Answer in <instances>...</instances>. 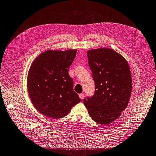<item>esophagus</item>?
<instances>
[{
    "instance_id": "34e87169",
    "label": "esophagus",
    "mask_w": 156,
    "mask_h": 156,
    "mask_svg": "<svg viewBox=\"0 0 156 156\" xmlns=\"http://www.w3.org/2000/svg\"><path fill=\"white\" fill-rule=\"evenodd\" d=\"M79 98L80 99H83L84 98V95L83 94V93H80V94L79 95Z\"/></svg>"
}]
</instances>
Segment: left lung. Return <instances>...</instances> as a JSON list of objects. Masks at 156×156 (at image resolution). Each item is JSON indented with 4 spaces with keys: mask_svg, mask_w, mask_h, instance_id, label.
Returning <instances> with one entry per match:
<instances>
[{
    "mask_svg": "<svg viewBox=\"0 0 156 156\" xmlns=\"http://www.w3.org/2000/svg\"><path fill=\"white\" fill-rule=\"evenodd\" d=\"M87 55L95 91L84 99V104L93 120L109 125L129 104L133 88L130 67L121 54L109 48L91 49Z\"/></svg>",
    "mask_w": 156,
    "mask_h": 156,
    "instance_id": "left-lung-1",
    "label": "left lung"
}]
</instances>
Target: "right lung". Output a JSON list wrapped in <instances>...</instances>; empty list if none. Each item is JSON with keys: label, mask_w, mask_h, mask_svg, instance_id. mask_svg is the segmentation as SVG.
Wrapping results in <instances>:
<instances>
[{"label": "right lung", "mask_w": 156, "mask_h": 156, "mask_svg": "<svg viewBox=\"0 0 156 156\" xmlns=\"http://www.w3.org/2000/svg\"><path fill=\"white\" fill-rule=\"evenodd\" d=\"M76 54L77 49H49L38 55L30 66L27 80L29 98L37 111L48 118L66 116L80 102L68 74Z\"/></svg>", "instance_id": "obj_1"}]
</instances>
